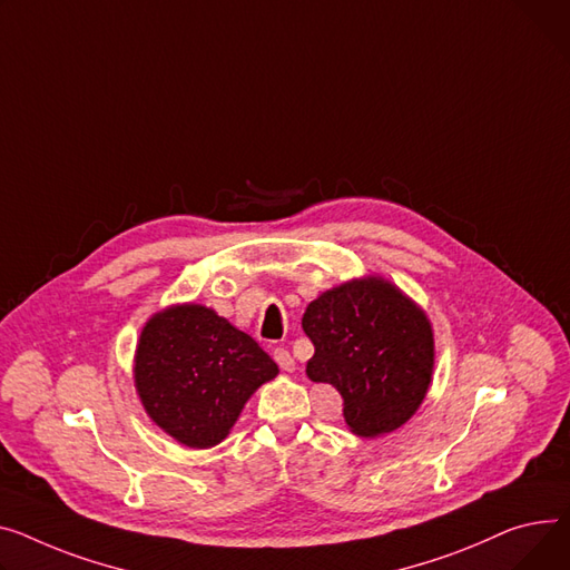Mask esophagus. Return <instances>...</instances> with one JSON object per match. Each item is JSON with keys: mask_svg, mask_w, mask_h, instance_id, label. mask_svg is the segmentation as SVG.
Segmentation results:
<instances>
[{"mask_svg": "<svg viewBox=\"0 0 570 570\" xmlns=\"http://www.w3.org/2000/svg\"><path fill=\"white\" fill-rule=\"evenodd\" d=\"M273 357H275V362L279 364L282 371H286V373H293V371H295V360H293V355H291L286 348H275V351H273Z\"/></svg>", "mask_w": 570, "mask_h": 570, "instance_id": "34e87169", "label": "esophagus"}]
</instances>
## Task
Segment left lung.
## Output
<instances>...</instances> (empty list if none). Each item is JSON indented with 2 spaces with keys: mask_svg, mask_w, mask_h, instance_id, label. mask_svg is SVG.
Wrapping results in <instances>:
<instances>
[{
  "mask_svg": "<svg viewBox=\"0 0 570 570\" xmlns=\"http://www.w3.org/2000/svg\"><path fill=\"white\" fill-rule=\"evenodd\" d=\"M302 330L316 348L309 381L341 394L355 435L392 433L424 403L435 366L433 325L390 279L364 275L321 293Z\"/></svg>",
  "mask_w": 570,
  "mask_h": 570,
  "instance_id": "1",
  "label": "left lung"
}]
</instances>
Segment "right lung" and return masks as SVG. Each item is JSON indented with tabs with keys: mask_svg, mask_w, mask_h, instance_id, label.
<instances>
[{
	"mask_svg": "<svg viewBox=\"0 0 570 570\" xmlns=\"http://www.w3.org/2000/svg\"><path fill=\"white\" fill-rule=\"evenodd\" d=\"M279 366L215 309L183 302L141 327L132 381L158 429L189 449H210L232 433L252 394Z\"/></svg>",
	"mask_w": 570,
	"mask_h": 570,
	"instance_id": "obj_1",
	"label": "right lung"
}]
</instances>
